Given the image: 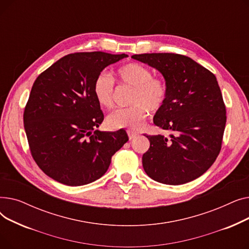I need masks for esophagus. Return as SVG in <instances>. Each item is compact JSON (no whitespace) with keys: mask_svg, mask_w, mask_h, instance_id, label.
<instances>
[{"mask_svg":"<svg viewBox=\"0 0 249 249\" xmlns=\"http://www.w3.org/2000/svg\"><path fill=\"white\" fill-rule=\"evenodd\" d=\"M127 134H128V137H129V139L131 140V139H133V138H135L139 133L138 132H134V131H131V130H128L127 131Z\"/></svg>","mask_w":249,"mask_h":249,"instance_id":"obj_1","label":"esophagus"}]
</instances>
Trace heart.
<instances>
[{"mask_svg": "<svg viewBox=\"0 0 249 249\" xmlns=\"http://www.w3.org/2000/svg\"><path fill=\"white\" fill-rule=\"evenodd\" d=\"M119 85L133 89L128 108L112 112L107 122L112 128L138 129L147 118L149 111H160L166 102L168 86L163 77L153 75L150 69L138 62H127L116 71ZM94 96L103 108L110 109L114 105L115 82L111 75L101 72L93 86Z\"/></svg>", "mask_w": 249, "mask_h": 249, "instance_id": "b5f03b06", "label": "heart"}]
</instances>
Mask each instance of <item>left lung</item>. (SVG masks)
I'll use <instances>...</instances> for the list:
<instances>
[{"label": "left lung", "instance_id": "left-lung-1", "mask_svg": "<svg viewBox=\"0 0 249 249\" xmlns=\"http://www.w3.org/2000/svg\"><path fill=\"white\" fill-rule=\"evenodd\" d=\"M132 58L159 70L168 86L153 123L171 130V139L147 135L142 156L145 173L166 185L186 184L206 173L222 147L226 107L216 76L192 58L177 53H143Z\"/></svg>", "mask_w": 249, "mask_h": 249}]
</instances>
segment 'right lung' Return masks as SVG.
Instances as JSON below:
<instances>
[{"mask_svg":"<svg viewBox=\"0 0 249 249\" xmlns=\"http://www.w3.org/2000/svg\"><path fill=\"white\" fill-rule=\"evenodd\" d=\"M102 51L61 57L35 80L23 121L33 160L49 178L68 186L100 178L128 141L125 130L102 132L104 120L93 91L109 64L127 57Z\"/></svg>","mask_w":249,"mask_h":249,"instance_id":"add662e5","label":"right lung"}]
</instances>
